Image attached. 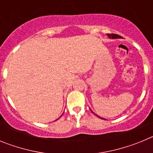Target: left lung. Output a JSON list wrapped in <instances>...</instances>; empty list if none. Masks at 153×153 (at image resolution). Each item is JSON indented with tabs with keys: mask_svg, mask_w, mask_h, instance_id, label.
Wrapping results in <instances>:
<instances>
[{
	"mask_svg": "<svg viewBox=\"0 0 153 153\" xmlns=\"http://www.w3.org/2000/svg\"><path fill=\"white\" fill-rule=\"evenodd\" d=\"M107 36H108V37H109V38H110V39L122 38V36H120V35H118V34H114V33H107ZM90 110H91V109H90ZM91 112L93 113H94L93 111H92V110H91ZM94 114H95V113H94ZM95 115H96V116H97V114H95ZM97 117H99V118H100V119H103V118H101V117H100L99 116H97ZM104 120H105V119H104Z\"/></svg>",
	"mask_w": 153,
	"mask_h": 153,
	"instance_id": "left-lung-1",
	"label": "left lung"
}]
</instances>
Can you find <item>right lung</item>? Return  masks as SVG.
I'll return each instance as SVG.
<instances>
[{"mask_svg":"<svg viewBox=\"0 0 153 153\" xmlns=\"http://www.w3.org/2000/svg\"><path fill=\"white\" fill-rule=\"evenodd\" d=\"M57 120H58V119H57Z\"/></svg>","mask_w":153,"mask_h":153,"instance_id":"add662e5","label":"right lung"}]
</instances>
